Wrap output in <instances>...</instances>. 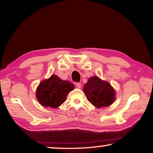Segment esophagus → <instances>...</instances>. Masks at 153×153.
I'll use <instances>...</instances> for the list:
<instances>
[{"mask_svg":"<svg viewBox=\"0 0 153 153\" xmlns=\"http://www.w3.org/2000/svg\"><path fill=\"white\" fill-rule=\"evenodd\" d=\"M76 86L77 88H81V87H82V85L80 83H76Z\"/></svg>","mask_w":153,"mask_h":153,"instance_id":"1","label":"esophagus"}]
</instances>
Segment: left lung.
Here are the masks:
<instances>
[{"instance_id":"left-lung-1","label":"left lung","mask_w":153,"mask_h":153,"mask_svg":"<svg viewBox=\"0 0 153 153\" xmlns=\"http://www.w3.org/2000/svg\"><path fill=\"white\" fill-rule=\"evenodd\" d=\"M83 91L88 100L98 108L110 106L115 99V91L111 85L97 76L90 77Z\"/></svg>"}]
</instances>
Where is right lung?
I'll return each mask as SVG.
<instances>
[{"label": "right lung", "mask_w": 153, "mask_h": 153, "mask_svg": "<svg viewBox=\"0 0 153 153\" xmlns=\"http://www.w3.org/2000/svg\"><path fill=\"white\" fill-rule=\"evenodd\" d=\"M74 89L72 83L52 75L40 83L36 90V98L43 107L57 108L65 101L67 94Z\"/></svg>", "instance_id": "right-lung-1"}]
</instances>
